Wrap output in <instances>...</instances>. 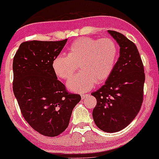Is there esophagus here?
Here are the masks:
<instances>
[{
	"mask_svg": "<svg viewBox=\"0 0 159 159\" xmlns=\"http://www.w3.org/2000/svg\"><path fill=\"white\" fill-rule=\"evenodd\" d=\"M87 95H88L87 94H81V98H82V99H84V98H85L86 96H87Z\"/></svg>",
	"mask_w": 159,
	"mask_h": 159,
	"instance_id": "esophagus-1",
	"label": "esophagus"
}]
</instances>
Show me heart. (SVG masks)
Segmentation results:
<instances>
[{"label": "heart", "instance_id": "b5f03b06", "mask_svg": "<svg viewBox=\"0 0 159 159\" xmlns=\"http://www.w3.org/2000/svg\"><path fill=\"white\" fill-rule=\"evenodd\" d=\"M118 57V45L111 38H82L72 43L68 56L59 54L54 57L52 68L58 78L68 79L79 65L81 72L68 80L67 87L84 93L92 89L96 81L103 82L109 78Z\"/></svg>", "mask_w": 159, "mask_h": 159}]
</instances>
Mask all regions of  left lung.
<instances>
[{"instance_id":"obj_1","label":"left lung","mask_w":159,"mask_h":159,"mask_svg":"<svg viewBox=\"0 0 159 159\" xmlns=\"http://www.w3.org/2000/svg\"><path fill=\"white\" fill-rule=\"evenodd\" d=\"M108 32L119 45V57L105 84L91 95L97 100L92 112L94 123L102 131L112 133L127 127L139 112L145 78L135 44L119 32Z\"/></svg>"}]
</instances>
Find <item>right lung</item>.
Masks as SVG:
<instances>
[{
	"mask_svg": "<svg viewBox=\"0 0 159 159\" xmlns=\"http://www.w3.org/2000/svg\"><path fill=\"white\" fill-rule=\"evenodd\" d=\"M68 39L23 42L13 60V91L27 122L43 135L54 137L68 128L81 96L57 80L52 61Z\"/></svg>",
	"mask_w": 159,
	"mask_h": 159,
	"instance_id": "right-lung-1",
	"label": "right lung"
}]
</instances>
